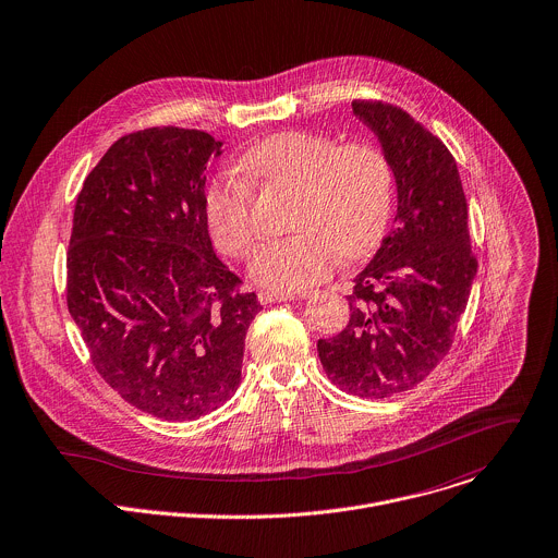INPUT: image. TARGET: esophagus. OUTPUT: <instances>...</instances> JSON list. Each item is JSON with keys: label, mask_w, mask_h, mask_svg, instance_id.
<instances>
[{"label": "esophagus", "mask_w": 558, "mask_h": 558, "mask_svg": "<svg viewBox=\"0 0 558 558\" xmlns=\"http://www.w3.org/2000/svg\"><path fill=\"white\" fill-rule=\"evenodd\" d=\"M295 298H298V295H293V293H274V291H260V293H258V300H260V304L289 302V300H295ZM302 298H306V293H304Z\"/></svg>", "instance_id": "1"}]
</instances>
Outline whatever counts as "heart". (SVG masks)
I'll return each instance as SVG.
<instances>
[{
    "instance_id": "b5f03b06",
    "label": "heart",
    "mask_w": 558,
    "mask_h": 558,
    "mask_svg": "<svg viewBox=\"0 0 558 558\" xmlns=\"http://www.w3.org/2000/svg\"><path fill=\"white\" fill-rule=\"evenodd\" d=\"M243 168L271 185L302 191L291 236L265 243L252 276L276 291H298L330 276L337 260H356L373 252L392 213V163L386 150L367 140L339 144L330 135L287 131L252 146ZM204 215L215 245L245 258L258 239L250 185L232 172L213 179Z\"/></svg>"
}]
</instances>
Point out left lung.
I'll use <instances>...</instances> for the list:
<instances>
[{
  "instance_id": "1",
  "label": "left lung",
  "mask_w": 558,
  "mask_h": 558,
  "mask_svg": "<svg viewBox=\"0 0 558 558\" xmlns=\"http://www.w3.org/2000/svg\"><path fill=\"white\" fill-rule=\"evenodd\" d=\"M352 113L392 163L397 226L354 278L345 328L319 339L317 354L343 392L386 399L418 386L449 352L477 260L449 148L401 107L354 100Z\"/></svg>"
}]
</instances>
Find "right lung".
<instances>
[{
	"label": "right lung",
	"instance_id": "right-lung-1",
	"mask_svg": "<svg viewBox=\"0 0 558 558\" xmlns=\"http://www.w3.org/2000/svg\"><path fill=\"white\" fill-rule=\"evenodd\" d=\"M221 146L197 129L129 133L74 208L70 315L109 388L163 421H195L232 399L263 308L208 234L204 172Z\"/></svg>",
	"mask_w": 558,
	"mask_h": 558
}]
</instances>
